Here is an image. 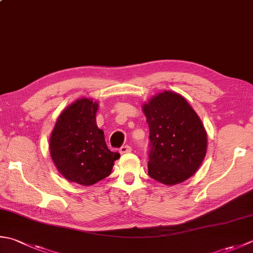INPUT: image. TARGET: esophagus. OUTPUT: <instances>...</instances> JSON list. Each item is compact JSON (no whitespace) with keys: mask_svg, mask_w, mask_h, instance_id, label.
Wrapping results in <instances>:
<instances>
[{"mask_svg":"<svg viewBox=\"0 0 253 253\" xmlns=\"http://www.w3.org/2000/svg\"><path fill=\"white\" fill-rule=\"evenodd\" d=\"M130 151H131V147L128 146V145L123 146L121 149H120L121 155H124V153H128V152H130Z\"/></svg>","mask_w":253,"mask_h":253,"instance_id":"esophagus-1","label":"esophagus"}]
</instances>
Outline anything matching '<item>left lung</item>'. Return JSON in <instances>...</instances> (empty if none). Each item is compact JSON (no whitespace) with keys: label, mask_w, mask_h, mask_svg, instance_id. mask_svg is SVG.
<instances>
[{"label":"left lung","mask_w":253,"mask_h":253,"mask_svg":"<svg viewBox=\"0 0 253 253\" xmlns=\"http://www.w3.org/2000/svg\"><path fill=\"white\" fill-rule=\"evenodd\" d=\"M149 125L148 174L166 185L190 179L202 166L207 133L201 118L181 94L163 91L143 103Z\"/></svg>","instance_id":"1"}]
</instances>
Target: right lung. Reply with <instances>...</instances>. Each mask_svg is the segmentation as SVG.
<instances>
[{
  "label": "right lung",
  "instance_id": "add662e5",
  "mask_svg": "<svg viewBox=\"0 0 253 253\" xmlns=\"http://www.w3.org/2000/svg\"><path fill=\"white\" fill-rule=\"evenodd\" d=\"M98 103L82 97L59 115L49 138L50 157L64 179L83 186L111 174L121 155L108 149L104 131L96 126Z\"/></svg>",
  "mask_w": 253,
  "mask_h": 253
}]
</instances>
